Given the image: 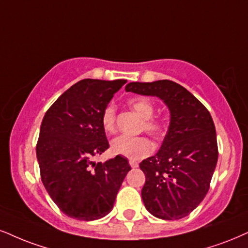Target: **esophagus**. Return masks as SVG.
<instances>
[{"label":"esophagus","instance_id":"1","mask_svg":"<svg viewBox=\"0 0 248 248\" xmlns=\"http://www.w3.org/2000/svg\"><path fill=\"white\" fill-rule=\"evenodd\" d=\"M129 163H130V166L132 167V168H138V166H139L138 162L134 161V160H130V161H129Z\"/></svg>","mask_w":248,"mask_h":248}]
</instances>
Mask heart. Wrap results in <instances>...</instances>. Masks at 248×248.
Masks as SVG:
<instances>
[{"instance_id": "1", "label": "heart", "mask_w": 248, "mask_h": 248, "mask_svg": "<svg viewBox=\"0 0 248 248\" xmlns=\"http://www.w3.org/2000/svg\"><path fill=\"white\" fill-rule=\"evenodd\" d=\"M130 107L142 118L140 130L146 131L155 140L163 139L167 133V125L163 121L153 118L155 109L151 101L142 99V97H137V99L131 100ZM101 124L107 133L112 134L116 132L117 125H116L115 106H106L101 114ZM110 149L115 155H121L131 160H139V158L148 156L154 147L147 137L121 136L112 140Z\"/></svg>"}]
</instances>
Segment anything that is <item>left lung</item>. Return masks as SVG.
I'll list each match as a JSON object with an SVG mask.
<instances>
[{"label":"left lung","mask_w":248,"mask_h":248,"mask_svg":"<svg viewBox=\"0 0 248 248\" xmlns=\"http://www.w3.org/2000/svg\"><path fill=\"white\" fill-rule=\"evenodd\" d=\"M126 92L157 96L170 110V124L154 156L139 164L146 176L141 197L155 217L180 219L199 206L208 192L217 163L216 131L209 111L175 81L130 82Z\"/></svg>","instance_id":"obj_1"}]
</instances>
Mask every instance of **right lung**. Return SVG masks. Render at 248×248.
Listing matches in <instances>:
<instances>
[{"label": "right lung", "instance_id": "obj_1", "mask_svg": "<svg viewBox=\"0 0 248 248\" xmlns=\"http://www.w3.org/2000/svg\"><path fill=\"white\" fill-rule=\"evenodd\" d=\"M124 79H82L53 103L42 119L38 143L40 175L56 206L72 218L94 221L112 209L131 170L126 157H93L109 148L101 114Z\"/></svg>", "mask_w": 248, "mask_h": 248}]
</instances>
